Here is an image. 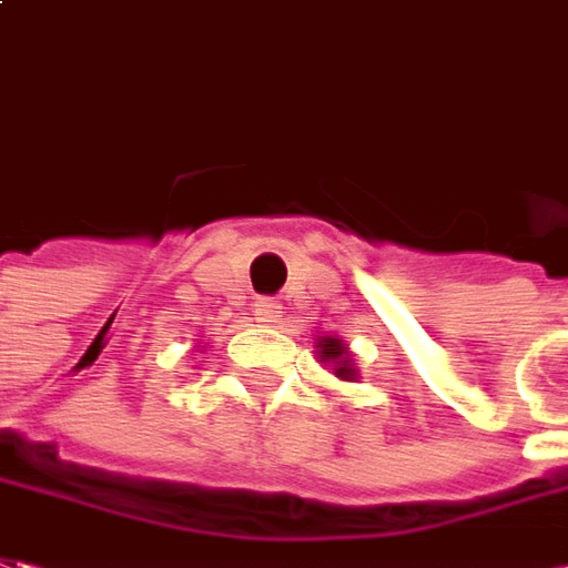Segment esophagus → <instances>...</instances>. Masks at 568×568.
<instances>
[{"instance_id":"1","label":"esophagus","mask_w":568,"mask_h":568,"mask_svg":"<svg viewBox=\"0 0 568 568\" xmlns=\"http://www.w3.org/2000/svg\"><path fill=\"white\" fill-rule=\"evenodd\" d=\"M253 312H256V321L265 324V327H275L277 321H281V303H277L275 296H260L253 303Z\"/></svg>"}]
</instances>
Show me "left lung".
I'll return each mask as SVG.
<instances>
[{
  "label": "left lung",
  "mask_w": 568,
  "mask_h": 568,
  "mask_svg": "<svg viewBox=\"0 0 568 568\" xmlns=\"http://www.w3.org/2000/svg\"><path fill=\"white\" fill-rule=\"evenodd\" d=\"M317 355H321V361L324 364H333V373L339 376V379H355L357 369L355 364H352V355H348V348H345V342L342 339H329V336H321L317 339Z\"/></svg>",
  "instance_id": "obj_1"
}]
</instances>
